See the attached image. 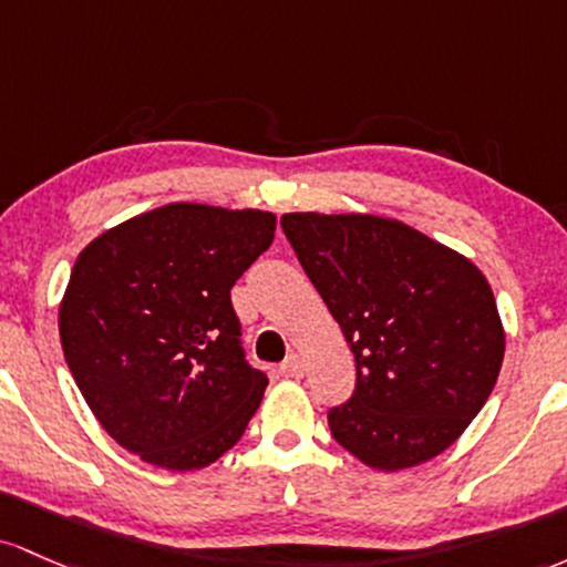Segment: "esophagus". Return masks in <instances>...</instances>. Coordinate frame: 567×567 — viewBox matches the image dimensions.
Masks as SVG:
<instances>
[{
	"mask_svg": "<svg viewBox=\"0 0 567 567\" xmlns=\"http://www.w3.org/2000/svg\"><path fill=\"white\" fill-rule=\"evenodd\" d=\"M278 372L284 374V378H302L305 374V364H302V359L297 353H291V355H286V361L281 367H278Z\"/></svg>",
	"mask_w": 567,
	"mask_h": 567,
	"instance_id": "obj_1",
	"label": "esophagus"
}]
</instances>
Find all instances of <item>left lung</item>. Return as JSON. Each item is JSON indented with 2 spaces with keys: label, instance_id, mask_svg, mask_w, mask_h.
I'll return each mask as SVG.
<instances>
[{
  "label": "left lung",
  "instance_id": "obj_1",
  "mask_svg": "<svg viewBox=\"0 0 567 567\" xmlns=\"http://www.w3.org/2000/svg\"><path fill=\"white\" fill-rule=\"evenodd\" d=\"M302 270L355 355L334 442L380 472L447 450L487 402L504 327L476 265L396 219L284 214Z\"/></svg>",
  "mask_w": 567,
  "mask_h": 567
}]
</instances>
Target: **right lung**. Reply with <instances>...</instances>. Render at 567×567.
<instances>
[{
    "instance_id": "obj_1",
    "label": "right lung",
    "mask_w": 567,
    "mask_h": 567,
    "mask_svg": "<svg viewBox=\"0 0 567 567\" xmlns=\"http://www.w3.org/2000/svg\"><path fill=\"white\" fill-rule=\"evenodd\" d=\"M276 235L267 212L171 203L85 246L59 313L63 355L120 447L193 472L244 436L267 385L230 289Z\"/></svg>"
}]
</instances>
